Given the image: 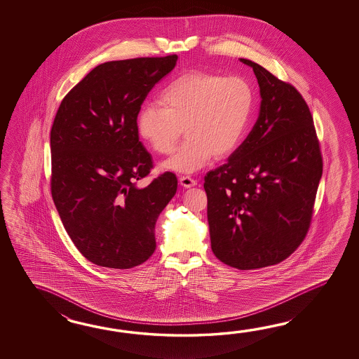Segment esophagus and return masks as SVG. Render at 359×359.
Here are the masks:
<instances>
[{
    "label": "esophagus",
    "mask_w": 359,
    "mask_h": 359,
    "mask_svg": "<svg viewBox=\"0 0 359 359\" xmlns=\"http://www.w3.org/2000/svg\"><path fill=\"white\" fill-rule=\"evenodd\" d=\"M180 183H181V186H183L184 189H190V187H194V186L198 184V182L194 178H191L189 176L181 177L180 178Z\"/></svg>",
    "instance_id": "esophagus-1"
}]
</instances>
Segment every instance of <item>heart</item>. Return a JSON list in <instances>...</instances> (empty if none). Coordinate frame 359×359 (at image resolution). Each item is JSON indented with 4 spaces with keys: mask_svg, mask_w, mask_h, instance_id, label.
Segmentation results:
<instances>
[{
    "mask_svg": "<svg viewBox=\"0 0 359 359\" xmlns=\"http://www.w3.org/2000/svg\"><path fill=\"white\" fill-rule=\"evenodd\" d=\"M161 107L147 104L137 115L140 137L155 153H172L181 128L186 141L164 170L195 173L210 159L236 150L252 116L254 93L241 76L191 72L178 76L161 93Z\"/></svg>",
    "mask_w": 359,
    "mask_h": 359,
    "instance_id": "heart-1",
    "label": "heart"
}]
</instances>
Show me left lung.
<instances>
[{"instance_id":"left-lung-1","label":"left lung","mask_w":359,"mask_h":359,"mask_svg":"<svg viewBox=\"0 0 359 359\" xmlns=\"http://www.w3.org/2000/svg\"><path fill=\"white\" fill-rule=\"evenodd\" d=\"M259 84V116L227 163L206 173L214 255L237 269L273 266L304 240L322 177L309 107L291 84L248 59Z\"/></svg>"}]
</instances>
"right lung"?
<instances>
[{"instance_id":"add662e5","label":"right lung","mask_w":359,"mask_h":359,"mask_svg":"<svg viewBox=\"0 0 359 359\" xmlns=\"http://www.w3.org/2000/svg\"><path fill=\"white\" fill-rule=\"evenodd\" d=\"M177 55L100 64L61 101L51 128V194L61 222L84 258L128 269L156 248L155 224L177 191L167 172L146 187L153 168L138 140L147 93L176 67Z\"/></svg>"}]
</instances>
